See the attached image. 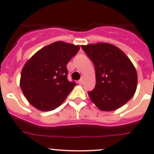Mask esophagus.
<instances>
[{
  "mask_svg": "<svg viewBox=\"0 0 154 154\" xmlns=\"http://www.w3.org/2000/svg\"><path fill=\"white\" fill-rule=\"evenodd\" d=\"M84 78H81V79H80V80H78V83L80 84H84Z\"/></svg>",
  "mask_w": 154,
  "mask_h": 154,
  "instance_id": "esophagus-1",
  "label": "esophagus"
}]
</instances>
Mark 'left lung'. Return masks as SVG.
<instances>
[{"label":"left lung","instance_id":"1","mask_svg":"<svg viewBox=\"0 0 154 154\" xmlns=\"http://www.w3.org/2000/svg\"><path fill=\"white\" fill-rule=\"evenodd\" d=\"M94 63L96 85L88 92L100 110L111 111L121 107L135 94L137 74L127 55L117 47L106 43L82 45Z\"/></svg>","mask_w":154,"mask_h":154}]
</instances>
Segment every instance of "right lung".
<instances>
[{"mask_svg":"<svg viewBox=\"0 0 154 154\" xmlns=\"http://www.w3.org/2000/svg\"><path fill=\"white\" fill-rule=\"evenodd\" d=\"M80 47L57 41L38 51L23 67L20 88L29 103L42 111L56 109L76 83L67 80V64Z\"/></svg>","mask_w":154,"mask_h":154,"instance_id":"obj_1","label":"right lung"}]
</instances>
